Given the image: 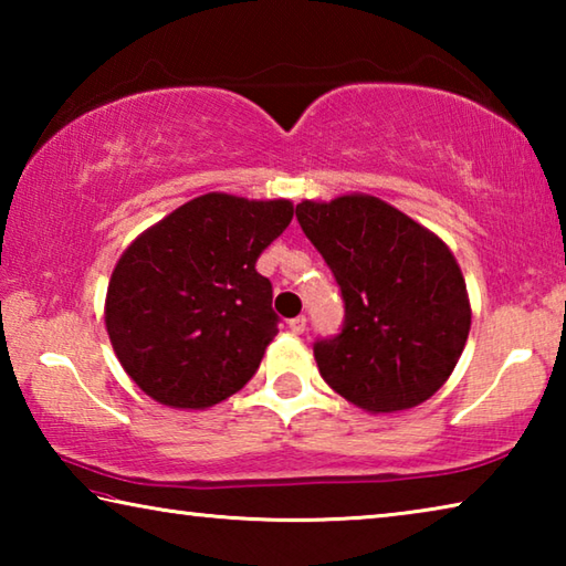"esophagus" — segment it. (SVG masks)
<instances>
[{
    "label": "esophagus",
    "mask_w": 566,
    "mask_h": 566,
    "mask_svg": "<svg viewBox=\"0 0 566 566\" xmlns=\"http://www.w3.org/2000/svg\"><path fill=\"white\" fill-rule=\"evenodd\" d=\"M290 329H292L294 334H304V329H306V317H304V314H300V317L290 319Z\"/></svg>",
    "instance_id": "obj_1"
}]
</instances>
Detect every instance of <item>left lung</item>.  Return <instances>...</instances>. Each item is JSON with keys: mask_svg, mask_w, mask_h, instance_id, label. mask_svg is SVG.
Wrapping results in <instances>:
<instances>
[{"mask_svg": "<svg viewBox=\"0 0 566 566\" xmlns=\"http://www.w3.org/2000/svg\"><path fill=\"white\" fill-rule=\"evenodd\" d=\"M296 222L339 284V334L314 342L327 385L385 415L444 385L462 357L472 310L462 270L437 234L377 197L296 205Z\"/></svg>", "mask_w": 566, "mask_h": 566, "instance_id": "8db88e82", "label": "left lung"}]
</instances>
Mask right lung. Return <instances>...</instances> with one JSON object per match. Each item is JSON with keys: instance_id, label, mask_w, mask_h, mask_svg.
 <instances>
[{"instance_id": "right-lung-1", "label": "right lung", "mask_w": 566, "mask_h": 566, "mask_svg": "<svg viewBox=\"0 0 566 566\" xmlns=\"http://www.w3.org/2000/svg\"><path fill=\"white\" fill-rule=\"evenodd\" d=\"M292 214L286 199L212 191L134 239L112 272L104 322L142 391L205 409L254 377L280 324L272 282L254 264Z\"/></svg>"}]
</instances>
